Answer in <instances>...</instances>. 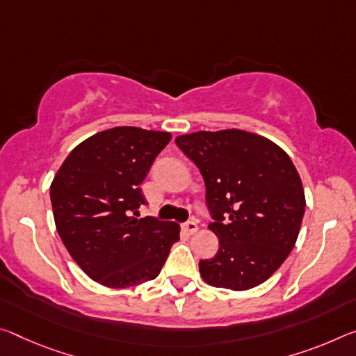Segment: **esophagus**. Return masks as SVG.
I'll use <instances>...</instances> for the list:
<instances>
[{
    "mask_svg": "<svg viewBox=\"0 0 356 356\" xmlns=\"http://www.w3.org/2000/svg\"><path fill=\"white\" fill-rule=\"evenodd\" d=\"M182 229L187 234H195L196 231H198V225H196V222H193V220H188V222H185L182 225Z\"/></svg>",
    "mask_w": 356,
    "mask_h": 356,
    "instance_id": "1",
    "label": "esophagus"
}]
</instances>
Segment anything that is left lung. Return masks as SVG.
<instances>
[{
  "label": "left lung",
  "instance_id": "left-lung-1",
  "mask_svg": "<svg viewBox=\"0 0 356 356\" xmlns=\"http://www.w3.org/2000/svg\"><path fill=\"white\" fill-rule=\"evenodd\" d=\"M176 144L202 174L218 238L216 257L200 261L201 277L234 291L263 284L295 247L306 209L290 156L242 129L190 133Z\"/></svg>",
  "mask_w": 356,
  "mask_h": 356
}]
</instances>
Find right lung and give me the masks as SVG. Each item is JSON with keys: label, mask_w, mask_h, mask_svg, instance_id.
I'll list each match as a JSON object with an SVG mask.
<instances>
[{"label": "right lung", "mask_w": 356, "mask_h": 356, "mask_svg": "<svg viewBox=\"0 0 356 356\" xmlns=\"http://www.w3.org/2000/svg\"><path fill=\"white\" fill-rule=\"evenodd\" d=\"M171 133L115 127L90 136L66 156L50 185L55 227L72 259L109 289L154 280L174 242L176 222L138 218L139 185Z\"/></svg>", "instance_id": "add662e5"}]
</instances>
